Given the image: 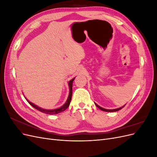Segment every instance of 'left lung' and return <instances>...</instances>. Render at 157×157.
Segmentation results:
<instances>
[{
  "mask_svg": "<svg viewBox=\"0 0 157 157\" xmlns=\"http://www.w3.org/2000/svg\"><path fill=\"white\" fill-rule=\"evenodd\" d=\"M96 104V105L99 109H101V110H102V111H107V112H115V111H118V110H120V109H121L122 108H123L124 107L125 105H124L123 107H120V108H118V109H104V108H102V107H101L100 106H99L98 105H97L96 103H95Z\"/></svg>",
  "mask_w": 157,
  "mask_h": 157,
  "instance_id": "8db88e82",
  "label": "left lung"
}]
</instances>
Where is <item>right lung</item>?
<instances>
[{"mask_svg":"<svg viewBox=\"0 0 157 157\" xmlns=\"http://www.w3.org/2000/svg\"><path fill=\"white\" fill-rule=\"evenodd\" d=\"M75 78H73L72 80H71L69 82V97L67 98V101H66V103L64 104V105L58 109H53V110H48V109H41L40 107H39L38 106L35 105V104H33V103L29 101L27 99V101L29 102V103L30 104V105L33 107L34 108H35L36 109H37V110H39V111L43 113H45V114H48V115H56V114H58L59 113H61L64 111L65 110H66V109H67L68 107L69 106V104H70V102L71 101V98H72V94H73V82Z\"/></svg>","mask_w":157,"mask_h":157,"instance_id":"right-lung-1","label":"right lung"}]
</instances>
